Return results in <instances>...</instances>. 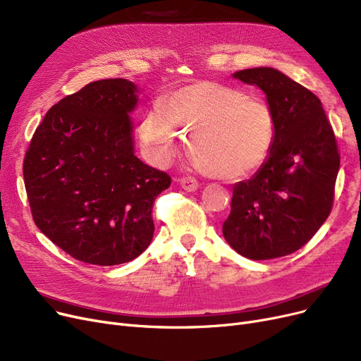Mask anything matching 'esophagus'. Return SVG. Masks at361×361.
<instances>
[{
    "label": "esophagus",
    "mask_w": 361,
    "mask_h": 361,
    "mask_svg": "<svg viewBox=\"0 0 361 361\" xmlns=\"http://www.w3.org/2000/svg\"><path fill=\"white\" fill-rule=\"evenodd\" d=\"M179 183L182 185V188L185 191L188 192H194L198 190V180L195 178H191V176H185V178H180L179 179Z\"/></svg>",
    "instance_id": "esophagus-1"
}]
</instances>
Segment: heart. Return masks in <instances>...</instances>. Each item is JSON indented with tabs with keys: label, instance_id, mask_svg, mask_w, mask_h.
<instances>
[{
	"label": "heart",
	"instance_id": "1",
	"mask_svg": "<svg viewBox=\"0 0 361 361\" xmlns=\"http://www.w3.org/2000/svg\"><path fill=\"white\" fill-rule=\"evenodd\" d=\"M140 135L161 161L175 159L190 136L192 157L205 175L238 182L269 160L278 122L266 101L198 80L163 97L157 111L142 117Z\"/></svg>",
	"mask_w": 361,
	"mask_h": 361
}]
</instances>
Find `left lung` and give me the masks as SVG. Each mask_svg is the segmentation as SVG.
<instances>
[{
	"label": "left lung",
	"instance_id": "obj_1",
	"mask_svg": "<svg viewBox=\"0 0 361 361\" xmlns=\"http://www.w3.org/2000/svg\"><path fill=\"white\" fill-rule=\"evenodd\" d=\"M232 76L266 94L278 135L264 166L233 185L221 231L247 259H276L305 245L328 219L339 170L336 140L320 99L276 68L252 67Z\"/></svg>",
	"mask_w": 361,
	"mask_h": 361
}]
</instances>
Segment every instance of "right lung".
<instances>
[{
	"label": "right lung",
	"instance_id": "right-lung-1",
	"mask_svg": "<svg viewBox=\"0 0 361 361\" xmlns=\"http://www.w3.org/2000/svg\"><path fill=\"white\" fill-rule=\"evenodd\" d=\"M138 95L128 79L88 83L47 111L26 152L33 220L79 262L128 263L152 239V204L171 179L135 156Z\"/></svg>",
	"mask_w": 361,
	"mask_h": 361
}]
</instances>
